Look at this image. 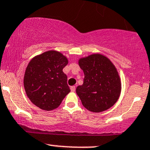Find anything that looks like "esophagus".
Segmentation results:
<instances>
[{
    "label": "esophagus",
    "mask_w": 150,
    "mask_h": 150,
    "mask_svg": "<svg viewBox=\"0 0 150 150\" xmlns=\"http://www.w3.org/2000/svg\"><path fill=\"white\" fill-rule=\"evenodd\" d=\"M70 90H71V92H75V86L70 87Z\"/></svg>",
    "instance_id": "obj_1"
}]
</instances>
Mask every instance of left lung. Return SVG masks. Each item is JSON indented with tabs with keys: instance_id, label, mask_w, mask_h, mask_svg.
Returning a JSON list of instances; mask_svg holds the SVG:
<instances>
[{
	"instance_id": "8db88e82",
	"label": "left lung",
	"mask_w": 150,
	"mask_h": 150,
	"mask_svg": "<svg viewBox=\"0 0 150 150\" xmlns=\"http://www.w3.org/2000/svg\"><path fill=\"white\" fill-rule=\"evenodd\" d=\"M79 66L83 70V84L76 88L82 104L93 112L108 110L117 103L121 93L117 70L108 57L99 53L81 57Z\"/></svg>"
}]
</instances>
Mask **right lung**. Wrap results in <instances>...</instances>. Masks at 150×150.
Here are the masks:
<instances>
[{
    "label": "right lung",
    "mask_w": 150,
    "mask_h": 150,
    "mask_svg": "<svg viewBox=\"0 0 150 150\" xmlns=\"http://www.w3.org/2000/svg\"><path fill=\"white\" fill-rule=\"evenodd\" d=\"M67 63V57L56 50L42 52L29 62L23 84L33 104L46 111L58 108L70 92L67 77L62 71Z\"/></svg>",
    "instance_id": "right-lung-1"
}]
</instances>
